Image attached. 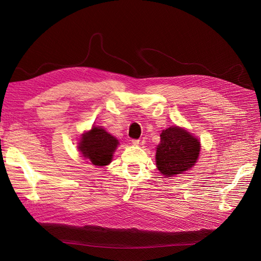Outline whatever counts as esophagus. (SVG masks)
<instances>
[{"instance_id": "34e87169", "label": "esophagus", "mask_w": 261, "mask_h": 261, "mask_svg": "<svg viewBox=\"0 0 261 261\" xmlns=\"http://www.w3.org/2000/svg\"><path fill=\"white\" fill-rule=\"evenodd\" d=\"M132 144L134 145V146H140V145H144V140H141V139H133L132 140Z\"/></svg>"}]
</instances>
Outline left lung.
I'll list each match as a JSON object with an SVG mask.
<instances>
[{
    "label": "left lung",
    "mask_w": 261,
    "mask_h": 261,
    "mask_svg": "<svg viewBox=\"0 0 261 261\" xmlns=\"http://www.w3.org/2000/svg\"><path fill=\"white\" fill-rule=\"evenodd\" d=\"M155 148V164L165 178L174 177L191 170L200 153V141L179 126H171L161 133Z\"/></svg>",
    "instance_id": "8db88e82"
}]
</instances>
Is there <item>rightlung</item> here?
<instances>
[{
	"label": "right lung",
	"instance_id": "1",
	"mask_svg": "<svg viewBox=\"0 0 261 261\" xmlns=\"http://www.w3.org/2000/svg\"><path fill=\"white\" fill-rule=\"evenodd\" d=\"M118 145V140L102 126L93 125L88 132L82 134L78 151L94 167H105L111 163Z\"/></svg>",
	"mask_w": 261,
	"mask_h": 261
}]
</instances>
